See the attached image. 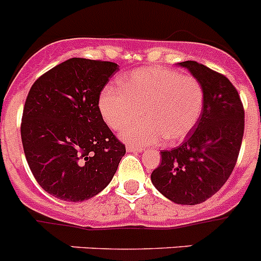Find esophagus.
Segmentation results:
<instances>
[{
    "label": "esophagus",
    "instance_id": "esophagus-1",
    "mask_svg": "<svg viewBox=\"0 0 261 261\" xmlns=\"http://www.w3.org/2000/svg\"><path fill=\"white\" fill-rule=\"evenodd\" d=\"M126 151H142V147L133 146V145H126Z\"/></svg>",
    "mask_w": 261,
    "mask_h": 261
}]
</instances>
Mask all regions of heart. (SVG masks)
Instances as JSON below:
<instances>
[{
    "label": "heart",
    "mask_w": 261,
    "mask_h": 261,
    "mask_svg": "<svg viewBox=\"0 0 261 261\" xmlns=\"http://www.w3.org/2000/svg\"><path fill=\"white\" fill-rule=\"evenodd\" d=\"M204 88L198 79L174 70L151 67L132 72L121 88L106 87L98 107L112 130H121L141 113L143 121L124 129L123 138L136 145L185 140L202 116Z\"/></svg>",
    "instance_id": "1"
}]
</instances>
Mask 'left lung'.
I'll return each instance as SVG.
<instances>
[{"mask_svg":"<svg viewBox=\"0 0 261 261\" xmlns=\"http://www.w3.org/2000/svg\"><path fill=\"white\" fill-rule=\"evenodd\" d=\"M204 88L202 116L180 146L163 150L151 181L166 198L194 205L216 194L233 172L243 132L245 110L226 76L194 61L178 63Z\"/></svg>","mask_w":261,"mask_h":261,"instance_id":"left-lung-1","label":"left lung"}]
</instances>
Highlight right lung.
Listing matches in <instances>:
<instances>
[{"label": "right lung", "mask_w": 261, "mask_h": 261, "mask_svg": "<svg viewBox=\"0 0 261 261\" xmlns=\"http://www.w3.org/2000/svg\"><path fill=\"white\" fill-rule=\"evenodd\" d=\"M114 62L71 58L33 83L20 135L36 181L58 199L81 202L110 184L125 154L99 112L98 101Z\"/></svg>", "instance_id": "add662e5"}]
</instances>
